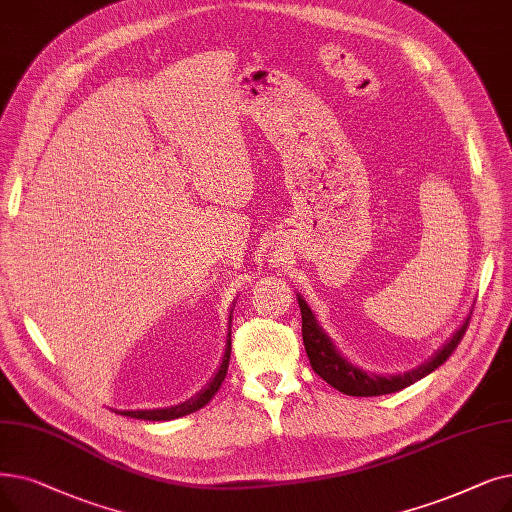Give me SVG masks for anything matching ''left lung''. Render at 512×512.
<instances>
[{
    "mask_svg": "<svg viewBox=\"0 0 512 512\" xmlns=\"http://www.w3.org/2000/svg\"><path fill=\"white\" fill-rule=\"evenodd\" d=\"M299 309H301V332H303V345L307 351V358L311 368L324 379L330 387H335L337 391L353 397H374V395H387L402 391L416 381L425 379L427 374L437 370L443 362H446L452 351L458 347L460 339L464 337V330L469 326V318H466L460 328L454 332V335L443 343L441 349H437L427 362H422L420 366L404 372V374H374L366 372L364 368L351 364L347 358H343V353L337 349V345L332 343V339L326 335L324 328L318 324L314 311L305 303L301 295H297Z\"/></svg>",
    "mask_w": 512,
    "mask_h": 512,
    "instance_id": "left-lung-1",
    "label": "left lung"
}]
</instances>
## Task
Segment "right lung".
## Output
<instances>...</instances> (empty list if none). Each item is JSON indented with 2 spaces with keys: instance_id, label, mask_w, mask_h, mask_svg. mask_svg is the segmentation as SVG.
<instances>
[{
  "instance_id": "right-lung-1",
  "label": "right lung",
  "mask_w": 512,
  "mask_h": 512,
  "mask_svg": "<svg viewBox=\"0 0 512 512\" xmlns=\"http://www.w3.org/2000/svg\"><path fill=\"white\" fill-rule=\"evenodd\" d=\"M230 322H232V311H230ZM232 330L228 326V339H226V351H224V358H221V364L215 372L213 379L207 383V387L196 393L194 397H190L188 402L184 404H177V406H171V408H157V410H121L117 414H123V416H129V418H140V420H173V418H180V416H186V414H192L196 410H201L203 406H207L211 402V397L219 391L221 383H224L226 379V372H228V364H230V351H232Z\"/></svg>"
}]
</instances>
